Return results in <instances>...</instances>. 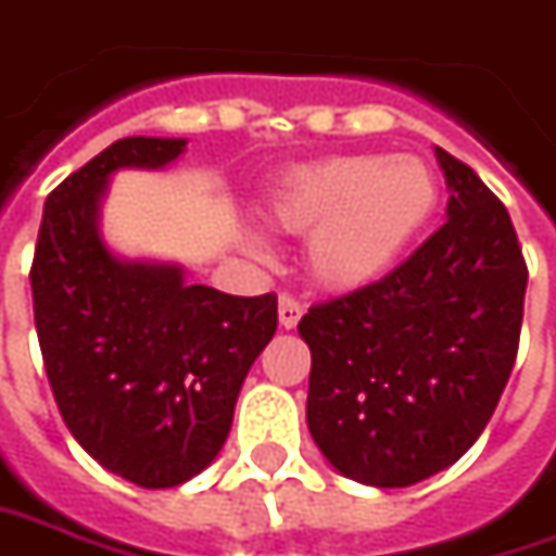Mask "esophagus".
<instances>
[{
    "mask_svg": "<svg viewBox=\"0 0 556 556\" xmlns=\"http://www.w3.org/2000/svg\"><path fill=\"white\" fill-rule=\"evenodd\" d=\"M279 326L282 329H295L299 326V320H302V304L295 302L292 295H279Z\"/></svg>",
    "mask_w": 556,
    "mask_h": 556,
    "instance_id": "1",
    "label": "esophagus"
}]
</instances>
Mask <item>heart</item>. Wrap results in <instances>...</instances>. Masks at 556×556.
<instances>
[{"label":"heart","mask_w":556,"mask_h":556,"mask_svg":"<svg viewBox=\"0 0 556 556\" xmlns=\"http://www.w3.org/2000/svg\"><path fill=\"white\" fill-rule=\"evenodd\" d=\"M442 199L435 170L414 155H329L286 170L264 199L267 224L304 236L311 279L336 295L361 292L399 267ZM245 252L267 242L242 236Z\"/></svg>","instance_id":"b5f03b06"}]
</instances>
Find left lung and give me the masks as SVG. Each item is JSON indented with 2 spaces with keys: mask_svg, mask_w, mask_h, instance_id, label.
<instances>
[{
  "mask_svg": "<svg viewBox=\"0 0 556 556\" xmlns=\"http://www.w3.org/2000/svg\"><path fill=\"white\" fill-rule=\"evenodd\" d=\"M447 220L374 286L314 304L307 429L354 482L404 489L460 460L517 361L526 261L507 207L435 146Z\"/></svg>",
  "mask_w": 556,
  "mask_h": 556,
  "instance_id": "8db88e82",
  "label": "left lung"
}]
</instances>
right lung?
<instances>
[{"mask_svg": "<svg viewBox=\"0 0 556 556\" xmlns=\"http://www.w3.org/2000/svg\"><path fill=\"white\" fill-rule=\"evenodd\" d=\"M186 139L127 136L46 199L30 267L46 376L71 435L142 489H174L220 454L239 389L277 332V295L189 286L170 261H130L102 236L124 167L161 170Z\"/></svg>", "mask_w": 556, "mask_h": 556, "instance_id": "obj_1", "label": "right lung"}]
</instances>
